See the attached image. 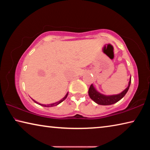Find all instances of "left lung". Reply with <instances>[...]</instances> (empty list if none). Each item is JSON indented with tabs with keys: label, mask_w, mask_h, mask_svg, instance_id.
<instances>
[{
	"label": "left lung",
	"mask_w": 150,
	"mask_h": 150,
	"mask_svg": "<svg viewBox=\"0 0 150 150\" xmlns=\"http://www.w3.org/2000/svg\"><path fill=\"white\" fill-rule=\"evenodd\" d=\"M131 83V77L130 78V80H129L128 82V85L125 89H124L122 92L117 94V95H103V94L100 93L97 91L94 87L93 85L92 84L89 87V89H88V95H89L90 98L92 99L94 102H95L96 104L100 105H113L116 103H117L118 101L122 99L126 93L128 92L129 89V87H130Z\"/></svg>",
	"instance_id": "8db88e82"
}]
</instances>
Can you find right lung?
I'll list each match as a JSON object with an SVG mask.
<instances>
[{
    "mask_svg": "<svg viewBox=\"0 0 150 150\" xmlns=\"http://www.w3.org/2000/svg\"><path fill=\"white\" fill-rule=\"evenodd\" d=\"M67 95H68V93L66 94L65 95V96H64V97H63L62 99H61L60 100H59V101H57V102H55V103H52V104H49V105H44V104H40V103H39L38 102H37V101H35V100H34L33 99V98H32V99L34 100V103H35L36 104H38V105H41V106H45V107H52V106H57V105H59V104H60L61 103H62L63 100H64L66 98H67Z\"/></svg>",
    "mask_w": 150,
    "mask_h": 150,
    "instance_id": "right-lung-1",
    "label": "right lung"
}]
</instances>
